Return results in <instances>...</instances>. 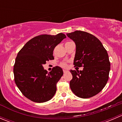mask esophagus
Masks as SVG:
<instances>
[{"instance_id": "34e87169", "label": "esophagus", "mask_w": 122, "mask_h": 122, "mask_svg": "<svg viewBox=\"0 0 122 122\" xmlns=\"http://www.w3.org/2000/svg\"><path fill=\"white\" fill-rule=\"evenodd\" d=\"M63 72H64V73H66V72H68V71H67V70H63Z\"/></svg>"}]
</instances>
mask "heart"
<instances>
[{
  "instance_id": "1",
  "label": "heart",
  "mask_w": 122,
  "mask_h": 122,
  "mask_svg": "<svg viewBox=\"0 0 122 122\" xmlns=\"http://www.w3.org/2000/svg\"><path fill=\"white\" fill-rule=\"evenodd\" d=\"M60 66L63 68H67L68 65H67V62H62L60 64Z\"/></svg>"
}]
</instances>
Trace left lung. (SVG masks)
<instances>
[{
	"label": "left lung",
	"instance_id": "8db88e82",
	"mask_svg": "<svg viewBox=\"0 0 122 122\" xmlns=\"http://www.w3.org/2000/svg\"><path fill=\"white\" fill-rule=\"evenodd\" d=\"M67 35L76 45L74 67H84L81 71H70L72 76L70 88L78 97L94 96L103 90L109 79L110 62L107 52L99 39L89 33L76 30Z\"/></svg>",
	"mask_w": 122,
	"mask_h": 122
}]
</instances>
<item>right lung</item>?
Listing matches in <instances>:
<instances>
[{"mask_svg":"<svg viewBox=\"0 0 122 122\" xmlns=\"http://www.w3.org/2000/svg\"><path fill=\"white\" fill-rule=\"evenodd\" d=\"M66 38L62 33L39 35L27 42L18 52L13 67L15 82L30 100L44 103L52 99L56 93V83L63 71L56 66L48 72L43 65L54 60V48Z\"/></svg>","mask_w":122,"mask_h":122,"instance_id":"add662e5","label":"right lung"}]
</instances>
